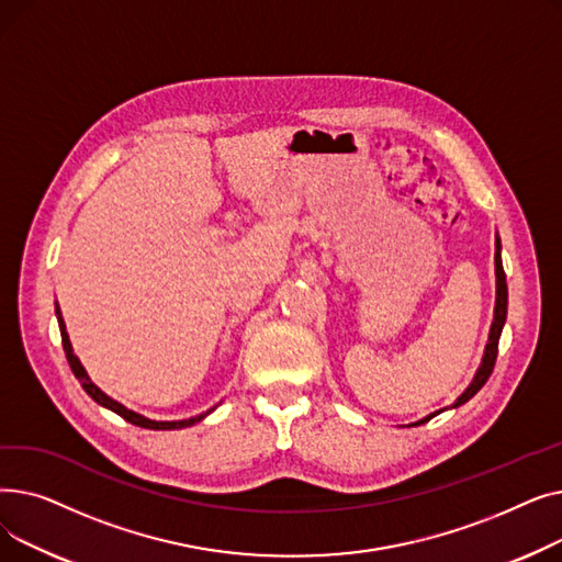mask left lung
<instances>
[{
    "label": "left lung",
    "mask_w": 562,
    "mask_h": 562,
    "mask_svg": "<svg viewBox=\"0 0 562 562\" xmlns=\"http://www.w3.org/2000/svg\"><path fill=\"white\" fill-rule=\"evenodd\" d=\"M494 273H496V303H494V321H492V328H490V337H487V344H485V352H483V360H481V367L474 375V380L469 382V387L456 398V403L451 405V409L464 405L471 396H476L479 390L485 385L492 369H494V362H496V348H498V339H501V330H504L506 326V314H508V284H506V273H504V261H501V239L496 236V252H494ZM439 412L445 409H437L432 412V415L409 424V426H422L426 422H430L432 417H437Z\"/></svg>",
    "instance_id": "left-lung-1"
}]
</instances>
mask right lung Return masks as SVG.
Segmentation results:
<instances>
[{
  "mask_svg": "<svg viewBox=\"0 0 562 562\" xmlns=\"http://www.w3.org/2000/svg\"><path fill=\"white\" fill-rule=\"evenodd\" d=\"M54 312H56V321H58V330H61V341H64V350H66V358H68V364H70V369H72V373H75V378L81 382V387H83V392L91 396L98 405H102V407H106V409H111V412H115V415H121L125 422H130V424H134V426H140V428H150V430H180V428H189V426H193V424H198V422H202L206 415H210V412H214L216 409V405L212 407V409H206V412H202V415H195V417H191V419H180V422H155V419H147V417H143V415H138V412H134V409H130V407H125L123 403H117V401H113L111 396H106L95 382L88 378V373H86V369L81 367V362H79V358L75 356V350H72V344H70V337H68V330H66V321H64V316H61V310H58V303H54Z\"/></svg>",
  "mask_w": 562,
  "mask_h": 562,
  "instance_id": "add662e5",
  "label": "right lung"
}]
</instances>
